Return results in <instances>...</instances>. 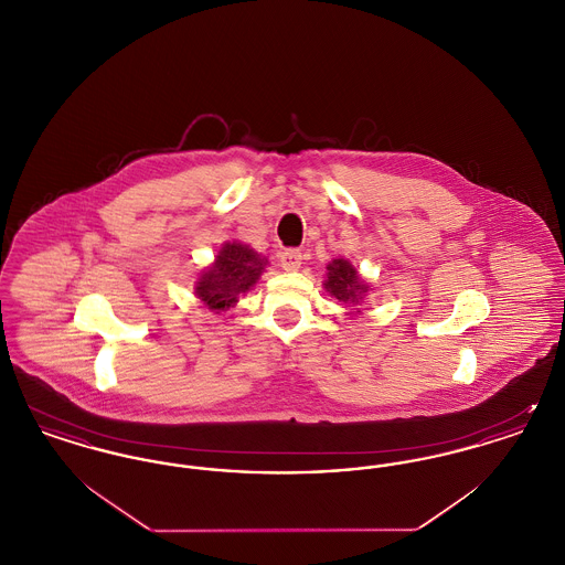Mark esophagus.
Returning <instances> with one entry per match:
<instances>
[{
	"instance_id": "34e87169",
	"label": "esophagus",
	"mask_w": 565,
	"mask_h": 565,
	"mask_svg": "<svg viewBox=\"0 0 565 565\" xmlns=\"http://www.w3.org/2000/svg\"><path fill=\"white\" fill-rule=\"evenodd\" d=\"M279 263H281V269L284 270H298L302 265V254L296 247H288L279 254Z\"/></svg>"
}]
</instances>
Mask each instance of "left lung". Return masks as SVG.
I'll return each instance as SVG.
<instances>
[{
	"label": "left lung",
	"mask_w": 565,
	"mask_h": 565,
	"mask_svg": "<svg viewBox=\"0 0 565 565\" xmlns=\"http://www.w3.org/2000/svg\"><path fill=\"white\" fill-rule=\"evenodd\" d=\"M323 286L330 296H334L345 307L358 305L366 292V286L360 281L358 270L353 269L350 263L343 258L328 265V279Z\"/></svg>",
	"instance_id": "1"
}]
</instances>
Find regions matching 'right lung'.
Masks as SVG:
<instances>
[{
	"label": "right lung",
	"instance_id": "add662e5",
	"mask_svg": "<svg viewBox=\"0 0 565 565\" xmlns=\"http://www.w3.org/2000/svg\"><path fill=\"white\" fill-rule=\"evenodd\" d=\"M265 270V260L242 243H226L215 263L196 281V296L215 311H224L237 302L239 295L252 290Z\"/></svg>",
	"mask_w": 565,
	"mask_h": 565
}]
</instances>
